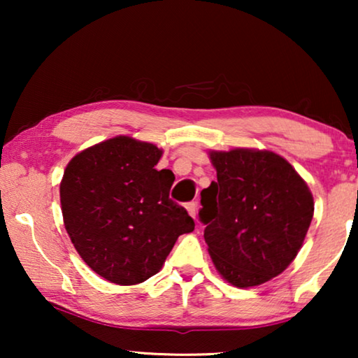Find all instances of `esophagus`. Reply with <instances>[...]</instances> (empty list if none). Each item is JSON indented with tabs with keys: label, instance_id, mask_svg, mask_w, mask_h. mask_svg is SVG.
<instances>
[{
	"label": "esophagus",
	"instance_id": "34e87169",
	"mask_svg": "<svg viewBox=\"0 0 358 358\" xmlns=\"http://www.w3.org/2000/svg\"><path fill=\"white\" fill-rule=\"evenodd\" d=\"M185 208H187L190 217L197 218V202H189L187 205H185Z\"/></svg>",
	"mask_w": 358,
	"mask_h": 358
}]
</instances>
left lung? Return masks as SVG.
Instances as JSON below:
<instances>
[{
  "label": "left lung",
  "instance_id": "1",
  "mask_svg": "<svg viewBox=\"0 0 358 358\" xmlns=\"http://www.w3.org/2000/svg\"><path fill=\"white\" fill-rule=\"evenodd\" d=\"M217 182L200 192L199 220L217 271L248 288L277 277L296 257L313 220V195L272 151H212Z\"/></svg>",
  "mask_w": 358,
  "mask_h": 358
}]
</instances>
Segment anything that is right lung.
<instances>
[{
    "label": "right lung",
    "mask_w": 358,
    "mask_h": 358,
    "mask_svg": "<svg viewBox=\"0 0 358 358\" xmlns=\"http://www.w3.org/2000/svg\"><path fill=\"white\" fill-rule=\"evenodd\" d=\"M161 153L115 136L76 155L63 174L62 212L71 243L112 283L148 280L180 234L194 231L187 210L169 199L174 174L155 168Z\"/></svg>",
    "instance_id": "add662e5"
}]
</instances>
